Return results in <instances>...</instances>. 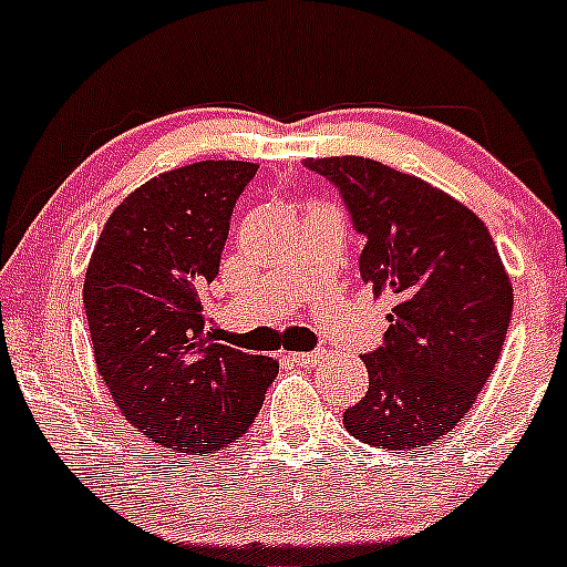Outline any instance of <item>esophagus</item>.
<instances>
[{
  "mask_svg": "<svg viewBox=\"0 0 567 567\" xmlns=\"http://www.w3.org/2000/svg\"><path fill=\"white\" fill-rule=\"evenodd\" d=\"M291 362L302 364V368H316V364L324 359V351H295V354H289Z\"/></svg>",
  "mask_w": 567,
  "mask_h": 567,
  "instance_id": "obj_1",
  "label": "esophagus"
}]
</instances>
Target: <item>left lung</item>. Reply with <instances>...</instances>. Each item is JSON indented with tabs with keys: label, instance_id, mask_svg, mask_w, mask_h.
I'll return each mask as SVG.
<instances>
[{
	"label": "left lung",
	"instance_id": "1",
	"mask_svg": "<svg viewBox=\"0 0 567 567\" xmlns=\"http://www.w3.org/2000/svg\"><path fill=\"white\" fill-rule=\"evenodd\" d=\"M306 167L340 188L364 235L362 281L394 297L346 430L386 452L430 446L467 416L501 359L514 286L495 240L467 205L389 164L327 156Z\"/></svg>",
	"mask_w": 567,
	"mask_h": 567
}]
</instances>
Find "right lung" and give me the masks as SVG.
<instances>
[{
  "instance_id": "obj_1",
  "label": "right lung",
  "mask_w": 567,
  "mask_h": 567,
  "mask_svg": "<svg viewBox=\"0 0 567 567\" xmlns=\"http://www.w3.org/2000/svg\"><path fill=\"white\" fill-rule=\"evenodd\" d=\"M254 162H194L143 184L111 213L91 254L83 302L94 362L126 422L184 454L233 449L278 373L205 330L235 199Z\"/></svg>"
}]
</instances>
